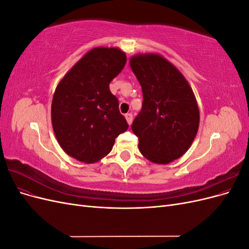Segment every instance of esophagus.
Listing matches in <instances>:
<instances>
[{"label": "esophagus", "instance_id": "1", "mask_svg": "<svg viewBox=\"0 0 249 249\" xmlns=\"http://www.w3.org/2000/svg\"><path fill=\"white\" fill-rule=\"evenodd\" d=\"M125 119H126V123L129 124V125H131L132 122H133V115L131 114V113H126V114H125Z\"/></svg>", "mask_w": 249, "mask_h": 249}]
</instances>
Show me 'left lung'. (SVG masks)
Returning a JSON list of instances; mask_svg holds the SVG:
<instances>
[{
  "instance_id": "left-lung-1",
  "label": "left lung",
  "mask_w": 249,
  "mask_h": 249,
  "mask_svg": "<svg viewBox=\"0 0 249 249\" xmlns=\"http://www.w3.org/2000/svg\"><path fill=\"white\" fill-rule=\"evenodd\" d=\"M130 66L139 81L143 104L132 130L142 156L156 164L182 157L196 136L199 109L183 73L160 54H137Z\"/></svg>"
}]
</instances>
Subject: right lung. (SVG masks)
Masks as SVG:
<instances>
[{
  "label": "right lung",
  "mask_w": 249,
  "mask_h": 249,
  "mask_svg": "<svg viewBox=\"0 0 249 249\" xmlns=\"http://www.w3.org/2000/svg\"><path fill=\"white\" fill-rule=\"evenodd\" d=\"M125 62V53L118 48H93L58 83L51 108L53 130L59 145L73 159L100 161L129 127L109 88Z\"/></svg>",
  "instance_id": "obj_1"
}]
</instances>
